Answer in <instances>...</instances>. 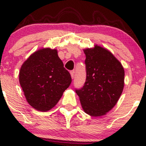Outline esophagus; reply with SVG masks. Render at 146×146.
Returning a JSON list of instances; mask_svg holds the SVG:
<instances>
[{
	"mask_svg": "<svg viewBox=\"0 0 146 146\" xmlns=\"http://www.w3.org/2000/svg\"><path fill=\"white\" fill-rule=\"evenodd\" d=\"M70 73H71V78L72 79H73L74 78V76H75V72H74V71H71L70 72Z\"/></svg>",
	"mask_w": 146,
	"mask_h": 146,
	"instance_id": "34e87169",
	"label": "esophagus"
}]
</instances>
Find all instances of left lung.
<instances>
[{
  "instance_id": "left-lung-1",
  "label": "left lung",
  "mask_w": 146,
  "mask_h": 146,
  "mask_svg": "<svg viewBox=\"0 0 146 146\" xmlns=\"http://www.w3.org/2000/svg\"><path fill=\"white\" fill-rule=\"evenodd\" d=\"M86 79L75 89L84 112L93 117L106 115L115 106L124 86V69L108 50L95 45L84 50Z\"/></svg>"
}]
</instances>
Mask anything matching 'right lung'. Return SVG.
Segmentation results:
<instances>
[{
	"instance_id": "right-lung-1",
	"label": "right lung",
	"mask_w": 146,
	"mask_h": 146,
	"mask_svg": "<svg viewBox=\"0 0 146 146\" xmlns=\"http://www.w3.org/2000/svg\"><path fill=\"white\" fill-rule=\"evenodd\" d=\"M71 80L58 51L50 48H41L31 54L19 73L20 84L27 101L42 112L48 111L57 104Z\"/></svg>"
}]
</instances>
